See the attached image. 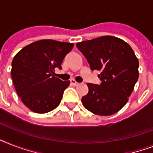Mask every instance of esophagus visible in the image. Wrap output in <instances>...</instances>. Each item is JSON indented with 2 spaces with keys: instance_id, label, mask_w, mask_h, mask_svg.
I'll return each instance as SVG.
<instances>
[{
  "instance_id": "obj_1",
  "label": "esophagus",
  "mask_w": 153,
  "mask_h": 153,
  "mask_svg": "<svg viewBox=\"0 0 153 153\" xmlns=\"http://www.w3.org/2000/svg\"><path fill=\"white\" fill-rule=\"evenodd\" d=\"M71 83L73 86H78V85L79 84V82H77L74 79H71Z\"/></svg>"
}]
</instances>
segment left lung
Wrapping results in <instances>:
<instances>
[{
  "label": "left lung",
  "mask_w": 153,
  "mask_h": 153,
  "mask_svg": "<svg viewBox=\"0 0 153 153\" xmlns=\"http://www.w3.org/2000/svg\"><path fill=\"white\" fill-rule=\"evenodd\" d=\"M92 71H100L101 85L87 83L89 92L82 98L87 110L100 116L118 112L128 100L139 77V61L126 41L105 36L77 43Z\"/></svg>",
  "instance_id": "1"
}]
</instances>
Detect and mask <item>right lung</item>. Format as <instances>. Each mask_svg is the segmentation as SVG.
Returning <instances> with one entry per match:
<instances>
[{
    "label": "right lung",
    "mask_w": 153,
    "mask_h": 153,
    "mask_svg": "<svg viewBox=\"0 0 153 153\" xmlns=\"http://www.w3.org/2000/svg\"><path fill=\"white\" fill-rule=\"evenodd\" d=\"M74 44L41 39L22 48L14 56L11 74L22 102L34 113L46 114L59 105L70 81L54 75Z\"/></svg>",
    "instance_id": "right-lung-1"
}]
</instances>
